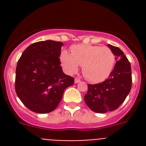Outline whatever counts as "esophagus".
I'll return each mask as SVG.
<instances>
[{"label":"esophagus","instance_id":"34e87169","mask_svg":"<svg viewBox=\"0 0 146 146\" xmlns=\"http://www.w3.org/2000/svg\"><path fill=\"white\" fill-rule=\"evenodd\" d=\"M80 82V80L79 78H75V79H74V82H75V83H78V82Z\"/></svg>","mask_w":146,"mask_h":146}]
</instances>
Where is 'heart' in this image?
<instances>
[{"instance_id":"heart-1","label":"heart","mask_w":146,"mask_h":146,"mask_svg":"<svg viewBox=\"0 0 146 146\" xmlns=\"http://www.w3.org/2000/svg\"><path fill=\"white\" fill-rule=\"evenodd\" d=\"M60 53V60L65 70L69 74L76 72L82 66V74L93 82L107 79L112 72L115 64V55L109 47L96 45L77 44Z\"/></svg>"}]
</instances>
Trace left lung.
<instances>
[{"mask_svg": "<svg viewBox=\"0 0 146 146\" xmlns=\"http://www.w3.org/2000/svg\"><path fill=\"white\" fill-rule=\"evenodd\" d=\"M117 60L108 79L98 84L88 85L85 102L91 110L97 113L113 111L119 108L129 94L131 88V64L123 51L108 44Z\"/></svg>", "mask_w": 146, "mask_h": 146, "instance_id": "left-lung-1", "label": "left lung"}]
</instances>
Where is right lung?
Instances as JSON below:
<instances>
[{
	"label": "right lung",
	"mask_w": 146,
	"mask_h": 146,
	"mask_svg": "<svg viewBox=\"0 0 146 146\" xmlns=\"http://www.w3.org/2000/svg\"><path fill=\"white\" fill-rule=\"evenodd\" d=\"M63 43L52 40L31 44L17 62L15 91L27 108L37 113L53 111L64 90L74 84V77L64 73L60 66Z\"/></svg>",
	"instance_id": "add662e5"
}]
</instances>
